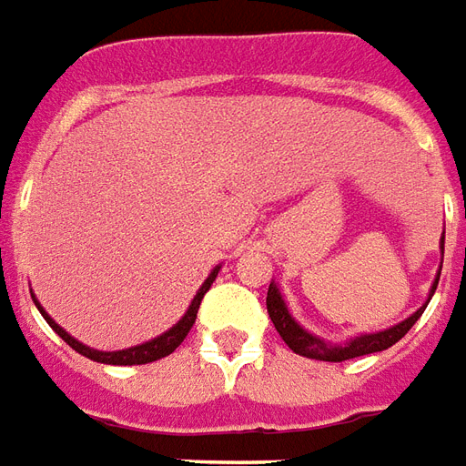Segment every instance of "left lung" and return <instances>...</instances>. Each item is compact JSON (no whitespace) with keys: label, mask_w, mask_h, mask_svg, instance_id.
<instances>
[{"label":"left lung","mask_w":466,"mask_h":466,"mask_svg":"<svg viewBox=\"0 0 466 466\" xmlns=\"http://www.w3.org/2000/svg\"><path fill=\"white\" fill-rule=\"evenodd\" d=\"M440 251H442L444 257V232L442 239H440ZM440 271H442V264L437 268V277L430 286V294H427V301L417 309L415 313H410L408 319L400 320L390 329H382L375 330V333H360V336H353V339H348L346 343H330V340L320 339L311 330H306L299 323V320L289 313V306H286L284 296L279 291L277 281H271L268 284V294H267V311L268 319L274 323V329L279 330V336L284 339V343L294 353L303 358H313V360H329V363H340V360H350V358L358 356H368V353H378V350H385V348L395 346L405 333H408L412 326H415V320L425 313L427 303L432 299L437 289V281H440Z\"/></svg>","instance_id":"obj_1"}]
</instances>
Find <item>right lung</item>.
Returning <instances> with one entry per match:
<instances>
[{
  "instance_id": "obj_1",
  "label": "right lung",
  "mask_w": 466,
  "mask_h": 466,
  "mask_svg": "<svg viewBox=\"0 0 466 466\" xmlns=\"http://www.w3.org/2000/svg\"><path fill=\"white\" fill-rule=\"evenodd\" d=\"M219 268L222 267H215L212 271H209V277H207L205 284L198 289V294H195L192 303L187 306L185 316H182V319L177 320L172 329H167L165 333H160V336H155V339L146 340V343H137V346L123 348V350H96V348L86 346V343H81V340H76L74 336L68 333V330L61 329L56 320L51 319L49 313L44 311V306L36 301V296H31V299H34V303H36V309H39V313L44 316V320L49 323L51 329L56 330L61 339L66 340L68 346L74 348L76 353H81V356L91 358V360H96V363H106V365H146V363H153V360H160V358H165V356H170L172 350H175V348L180 346L182 340H185V336H187L189 329H192V323H195V319H198L199 303H202L205 294L209 291V286H212V281H215L217 274H219Z\"/></svg>"
}]
</instances>
